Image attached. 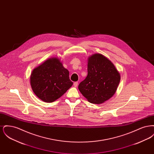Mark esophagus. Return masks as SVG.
I'll list each match as a JSON object with an SVG mask.
<instances>
[{
    "label": "esophagus",
    "instance_id": "34e87169",
    "mask_svg": "<svg viewBox=\"0 0 154 154\" xmlns=\"http://www.w3.org/2000/svg\"><path fill=\"white\" fill-rule=\"evenodd\" d=\"M74 87H77L78 85V82H74L73 84Z\"/></svg>",
    "mask_w": 154,
    "mask_h": 154
}]
</instances>
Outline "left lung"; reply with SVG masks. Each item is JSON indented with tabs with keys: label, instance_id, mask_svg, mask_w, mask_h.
<instances>
[{
	"label": "left lung",
	"instance_id": "1",
	"mask_svg": "<svg viewBox=\"0 0 154 154\" xmlns=\"http://www.w3.org/2000/svg\"><path fill=\"white\" fill-rule=\"evenodd\" d=\"M120 74L109 59L100 54L88 58V75L79 85V89L89 102L100 104L116 93Z\"/></svg>",
	"mask_w": 154,
	"mask_h": 154
}]
</instances>
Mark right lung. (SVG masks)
Wrapping results in <instances>:
<instances>
[{"label":"right lung","mask_w":154,"mask_h":154,"mask_svg":"<svg viewBox=\"0 0 154 154\" xmlns=\"http://www.w3.org/2000/svg\"><path fill=\"white\" fill-rule=\"evenodd\" d=\"M33 92L42 100L54 102L73 85L69 72L57 58L49 59L35 68L30 75Z\"/></svg>","instance_id":"right-lung-1"}]
</instances>
